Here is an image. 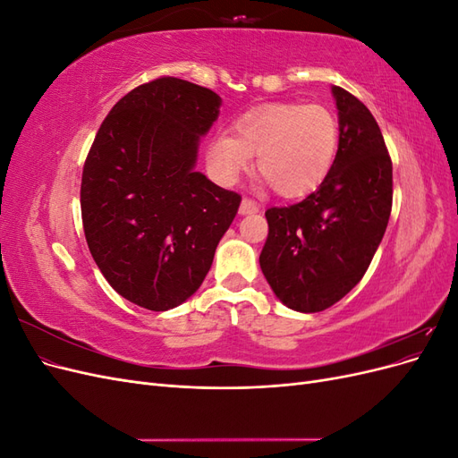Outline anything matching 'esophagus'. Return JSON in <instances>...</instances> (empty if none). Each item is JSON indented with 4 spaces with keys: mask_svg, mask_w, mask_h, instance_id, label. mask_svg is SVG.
I'll use <instances>...</instances> for the list:
<instances>
[{
    "mask_svg": "<svg viewBox=\"0 0 458 458\" xmlns=\"http://www.w3.org/2000/svg\"><path fill=\"white\" fill-rule=\"evenodd\" d=\"M259 212V206L250 200V199H242L241 202V208H239V214L241 216H248V214H258Z\"/></svg>",
    "mask_w": 458,
    "mask_h": 458,
    "instance_id": "obj_1",
    "label": "esophagus"
}]
</instances>
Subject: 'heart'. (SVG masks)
<instances>
[{
  "label": "heart",
  "instance_id": "b5f03b06",
  "mask_svg": "<svg viewBox=\"0 0 458 458\" xmlns=\"http://www.w3.org/2000/svg\"><path fill=\"white\" fill-rule=\"evenodd\" d=\"M340 126L323 105L269 103L244 113L231 135L208 145V165L231 185L256 158V172L283 199H303L328 177L336 160Z\"/></svg>",
  "mask_w": 458,
  "mask_h": 458
}]
</instances>
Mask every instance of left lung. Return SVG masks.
<instances>
[{"label":"left lung","instance_id":"obj_1","mask_svg":"<svg viewBox=\"0 0 458 458\" xmlns=\"http://www.w3.org/2000/svg\"><path fill=\"white\" fill-rule=\"evenodd\" d=\"M340 140L328 177L298 204L269 208L259 267L286 308L317 313L363 279L392 212V160L370 110L332 86Z\"/></svg>","mask_w":458,"mask_h":458}]
</instances>
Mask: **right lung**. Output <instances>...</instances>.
Here are the masks:
<instances>
[{
    "label": "right lung",
    "instance_id": "obj_1",
    "mask_svg": "<svg viewBox=\"0 0 458 458\" xmlns=\"http://www.w3.org/2000/svg\"><path fill=\"white\" fill-rule=\"evenodd\" d=\"M221 97L179 78L131 89L103 120L81 174L89 252L116 293L150 311L182 306L212 267L241 206L197 172Z\"/></svg>",
    "mask_w": 458,
    "mask_h": 458
}]
</instances>
